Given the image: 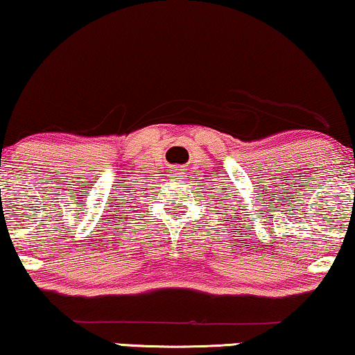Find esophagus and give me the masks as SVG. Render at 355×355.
I'll use <instances>...</instances> for the list:
<instances>
[{
	"instance_id": "esophagus-1",
	"label": "esophagus",
	"mask_w": 355,
	"mask_h": 355,
	"mask_svg": "<svg viewBox=\"0 0 355 355\" xmlns=\"http://www.w3.org/2000/svg\"><path fill=\"white\" fill-rule=\"evenodd\" d=\"M171 174H173V178H179V176H181V171H179V169H176V168H174V169H171Z\"/></svg>"
}]
</instances>
